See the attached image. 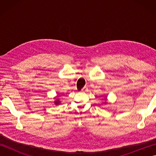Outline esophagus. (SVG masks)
I'll return each instance as SVG.
<instances>
[{"label":"esophagus","instance_id":"esophagus-1","mask_svg":"<svg viewBox=\"0 0 156 156\" xmlns=\"http://www.w3.org/2000/svg\"><path fill=\"white\" fill-rule=\"evenodd\" d=\"M87 87H86L82 89V91H83V92L84 91H87Z\"/></svg>","mask_w":156,"mask_h":156}]
</instances>
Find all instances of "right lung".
<instances>
[{
	"instance_id": "obj_1",
	"label": "right lung",
	"mask_w": 156,
	"mask_h": 156,
	"mask_svg": "<svg viewBox=\"0 0 156 156\" xmlns=\"http://www.w3.org/2000/svg\"><path fill=\"white\" fill-rule=\"evenodd\" d=\"M59 101H58V100H57V101H55V103L56 105H58V104H59Z\"/></svg>"
}]
</instances>
